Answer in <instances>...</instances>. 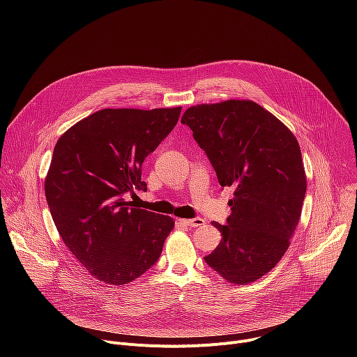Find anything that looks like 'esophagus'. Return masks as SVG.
I'll return each instance as SVG.
<instances>
[{
    "label": "esophagus",
    "instance_id": "esophagus-1",
    "mask_svg": "<svg viewBox=\"0 0 357 357\" xmlns=\"http://www.w3.org/2000/svg\"><path fill=\"white\" fill-rule=\"evenodd\" d=\"M181 222L183 225H186V226H190V227H197V226L205 225V220L200 219V218H196V219H182Z\"/></svg>",
    "mask_w": 357,
    "mask_h": 357
}]
</instances>
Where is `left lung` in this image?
Here are the masks:
<instances>
[{
    "mask_svg": "<svg viewBox=\"0 0 357 357\" xmlns=\"http://www.w3.org/2000/svg\"><path fill=\"white\" fill-rule=\"evenodd\" d=\"M205 149L220 186L234 189L227 225L205 261L227 282L245 285L284 257L307 192L301 148L291 130L252 100L189 107L181 120Z\"/></svg>",
    "mask_w": 357,
    "mask_h": 357,
    "instance_id": "1",
    "label": "left lung"
}]
</instances>
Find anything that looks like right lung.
Segmentation results:
<instances>
[{
  "label": "right lung",
  "instance_id": "1",
  "mask_svg": "<svg viewBox=\"0 0 357 357\" xmlns=\"http://www.w3.org/2000/svg\"><path fill=\"white\" fill-rule=\"evenodd\" d=\"M181 110L103 109L55 145L45 178L50 215L70 252L101 282L128 284L161 256L174 219L128 208L126 195L146 192L144 160L176 126Z\"/></svg>",
  "mask_w": 357,
  "mask_h": 357
}]
</instances>
